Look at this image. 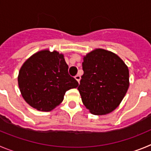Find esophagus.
<instances>
[{"label":"esophagus","mask_w":151,"mask_h":151,"mask_svg":"<svg viewBox=\"0 0 151 151\" xmlns=\"http://www.w3.org/2000/svg\"><path fill=\"white\" fill-rule=\"evenodd\" d=\"M75 79H76V81H77V82L80 83V81H81V76H80V75H76L75 76Z\"/></svg>","instance_id":"34e87169"}]
</instances>
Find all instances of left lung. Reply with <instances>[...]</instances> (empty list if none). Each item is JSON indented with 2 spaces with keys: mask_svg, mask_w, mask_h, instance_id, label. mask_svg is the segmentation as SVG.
I'll return each mask as SVG.
<instances>
[{
  "mask_svg": "<svg viewBox=\"0 0 151 151\" xmlns=\"http://www.w3.org/2000/svg\"><path fill=\"white\" fill-rule=\"evenodd\" d=\"M83 74L77 89L89 112L104 115L114 111L129 86V68L116 54L96 49L84 55Z\"/></svg>",
  "mask_w": 151,
  "mask_h": 151,
  "instance_id": "obj_1",
  "label": "left lung"
}]
</instances>
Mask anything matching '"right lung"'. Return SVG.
I'll use <instances>...</instances> for the list:
<instances>
[{"mask_svg": "<svg viewBox=\"0 0 151 151\" xmlns=\"http://www.w3.org/2000/svg\"><path fill=\"white\" fill-rule=\"evenodd\" d=\"M68 70L63 54L49 50L35 52L19 72V87L24 100L38 111H52L62 102L66 91L79 85Z\"/></svg>", "mask_w": 151, "mask_h": 151, "instance_id": "right-lung-1", "label": "right lung"}]
</instances>
